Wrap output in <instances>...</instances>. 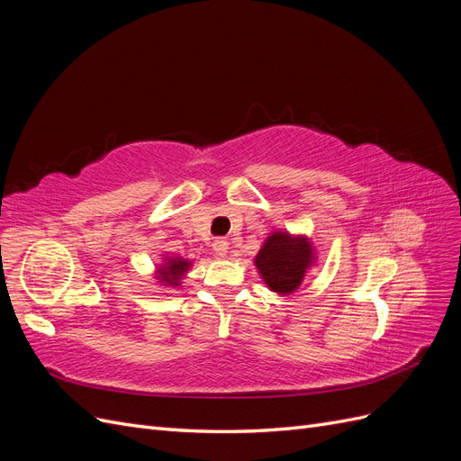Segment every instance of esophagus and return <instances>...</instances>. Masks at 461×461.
Instances as JSON below:
<instances>
[{"label": "esophagus", "instance_id": "esophagus-1", "mask_svg": "<svg viewBox=\"0 0 461 461\" xmlns=\"http://www.w3.org/2000/svg\"><path fill=\"white\" fill-rule=\"evenodd\" d=\"M213 252H215L219 258H225L227 252H229V240L217 239V240L213 242Z\"/></svg>", "mask_w": 461, "mask_h": 461}]
</instances>
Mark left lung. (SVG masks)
I'll return each mask as SVG.
<instances>
[{
	"instance_id": "left-lung-1",
	"label": "left lung",
	"mask_w": 461,
	"mask_h": 461,
	"mask_svg": "<svg viewBox=\"0 0 461 461\" xmlns=\"http://www.w3.org/2000/svg\"><path fill=\"white\" fill-rule=\"evenodd\" d=\"M315 259V248L308 236L275 230L263 242L254 263L269 290L288 296L300 288Z\"/></svg>"
}]
</instances>
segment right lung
<instances>
[{"instance_id":"1","label":"right lung","mask_w":461,"mask_h":461,"mask_svg":"<svg viewBox=\"0 0 461 461\" xmlns=\"http://www.w3.org/2000/svg\"><path fill=\"white\" fill-rule=\"evenodd\" d=\"M190 267H192L190 259H185L180 256H167L165 261L159 265L158 271H156V278L165 286L178 288L180 285H183L180 281H183Z\"/></svg>"}]
</instances>
